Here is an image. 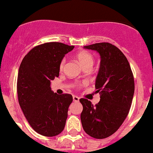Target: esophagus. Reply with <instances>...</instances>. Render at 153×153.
I'll list each match as a JSON object with an SVG mask.
<instances>
[{
  "label": "esophagus",
  "mask_w": 153,
  "mask_h": 153,
  "mask_svg": "<svg viewBox=\"0 0 153 153\" xmlns=\"http://www.w3.org/2000/svg\"><path fill=\"white\" fill-rule=\"evenodd\" d=\"M73 100H74V102H79V97L77 96H73Z\"/></svg>",
  "instance_id": "34e87169"
}]
</instances>
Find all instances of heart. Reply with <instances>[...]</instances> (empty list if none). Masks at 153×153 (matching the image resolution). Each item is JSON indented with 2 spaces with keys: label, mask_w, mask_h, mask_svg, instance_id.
<instances>
[{
  "label": "heart",
  "mask_w": 153,
  "mask_h": 153,
  "mask_svg": "<svg viewBox=\"0 0 153 153\" xmlns=\"http://www.w3.org/2000/svg\"><path fill=\"white\" fill-rule=\"evenodd\" d=\"M76 58L78 59V61H79L82 66L84 68H92L93 64H94V57L90 53L88 52V51H80L76 54ZM65 62H66V60L65 58H63L61 60V63H60V65H59V68L60 70L62 71L65 68ZM86 82H77L75 84V86L79 88L83 85H86Z\"/></svg>",
  "instance_id": "heart-1"
}]
</instances>
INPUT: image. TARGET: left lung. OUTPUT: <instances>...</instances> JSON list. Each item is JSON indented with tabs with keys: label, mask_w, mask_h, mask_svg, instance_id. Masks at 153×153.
Returning <instances> with one entry per match:
<instances>
[{
	"label": "left lung",
	"mask_w": 153,
	"mask_h": 153,
	"mask_svg": "<svg viewBox=\"0 0 153 153\" xmlns=\"http://www.w3.org/2000/svg\"><path fill=\"white\" fill-rule=\"evenodd\" d=\"M84 47L100 55L95 85L100 100L93 106L86 99L79 100L83 106L81 121L86 134L102 139L115 133L128 116L134 96V76L128 59L116 46L103 42Z\"/></svg>",
	"instance_id": "obj_1"
}]
</instances>
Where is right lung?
I'll list each match as a JSON object with an SVG mask.
<instances>
[{
  "mask_svg": "<svg viewBox=\"0 0 153 153\" xmlns=\"http://www.w3.org/2000/svg\"><path fill=\"white\" fill-rule=\"evenodd\" d=\"M74 47L58 42L38 45L25 55L19 67V105L30 126L41 135L53 137L65 128L72 96L54 93L51 81L59 76L61 60Z\"/></svg>",
  "mask_w": 153,
  "mask_h": 153,
  "instance_id": "1",
  "label": "right lung"
}]
</instances>
